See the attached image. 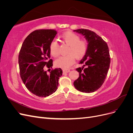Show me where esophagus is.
Returning <instances> with one entry per match:
<instances>
[{"instance_id":"esophagus-1","label":"esophagus","mask_w":133,"mask_h":133,"mask_svg":"<svg viewBox=\"0 0 133 133\" xmlns=\"http://www.w3.org/2000/svg\"><path fill=\"white\" fill-rule=\"evenodd\" d=\"M63 71L64 73H69V72L70 71V70H69V69H63Z\"/></svg>"}]
</instances>
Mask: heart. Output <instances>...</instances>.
I'll return each mask as SVG.
<instances>
[{
  "label": "heart",
  "instance_id": "1",
  "mask_svg": "<svg viewBox=\"0 0 133 133\" xmlns=\"http://www.w3.org/2000/svg\"><path fill=\"white\" fill-rule=\"evenodd\" d=\"M62 42L69 45L65 56L59 58L55 62V65L67 69L73 65L75 58L77 59L83 58L88 50V43L84 40H80L78 35L71 31H66L61 36ZM50 53L52 57L57 58L60 55V47L56 42H51L49 46Z\"/></svg>",
  "mask_w": 133,
  "mask_h": 133
}]
</instances>
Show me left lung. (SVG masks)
<instances>
[{
    "mask_svg": "<svg viewBox=\"0 0 133 133\" xmlns=\"http://www.w3.org/2000/svg\"><path fill=\"white\" fill-rule=\"evenodd\" d=\"M74 31L84 35L88 43L87 53L80 62L83 66L76 69L79 77L74 85L80 91L90 93L97 90L105 81L110 64L109 50L107 43L95 32L84 29Z\"/></svg>",
    "mask_w": 133,
    "mask_h": 133,
    "instance_id": "left-lung-1",
    "label": "left lung"
}]
</instances>
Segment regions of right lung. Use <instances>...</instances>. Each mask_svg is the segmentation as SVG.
I'll list each match as a JSON object with an SVG mask.
<instances>
[{
    "label": "right lung",
    "mask_w": 133,
    "mask_h": 133,
    "mask_svg": "<svg viewBox=\"0 0 133 133\" xmlns=\"http://www.w3.org/2000/svg\"><path fill=\"white\" fill-rule=\"evenodd\" d=\"M57 34L54 29L36 30L25 38L19 51L21 79L27 89L39 97H46L56 91L63 73L60 68L51 69L49 73L45 70V68L50 70L53 66L49 46Z\"/></svg>",
    "instance_id": "add662e5"
}]
</instances>
